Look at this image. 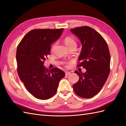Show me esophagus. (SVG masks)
<instances>
[{"label":"esophagus","instance_id":"esophagus-1","mask_svg":"<svg viewBox=\"0 0 126 126\" xmlns=\"http://www.w3.org/2000/svg\"><path fill=\"white\" fill-rule=\"evenodd\" d=\"M71 74V72H68V71H66L65 72V75H69Z\"/></svg>","mask_w":126,"mask_h":126}]
</instances>
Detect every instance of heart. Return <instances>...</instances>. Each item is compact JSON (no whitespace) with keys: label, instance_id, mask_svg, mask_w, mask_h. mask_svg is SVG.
<instances>
[{"label":"heart","instance_id":"1","mask_svg":"<svg viewBox=\"0 0 126 126\" xmlns=\"http://www.w3.org/2000/svg\"><path fill=\"white\" fill-rule=\"evenodd\" d=\"M64 43L66 44V45L67 46L68 48L72 46H77V42L73 38L71 37H66L64 39ZM56 45L55 44L52 47V49H53Z\"/></svg>","mask_w":126,"mask_h":126}]
</instances>
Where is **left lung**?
Here are the masks:
<instances>
[{
	"label": "left lung",
	"mask_w": 126,
	"mask_h": 126,
	"mask_svg": "<svg viewBox=\"0 0 126 126\" xmlns=\"http://www.w3.org/2000/svg\"><path fill=\"white\" fill-rule=\"evenodd\" d=\"M71 31L79 38L82 44L77 67H83L86 69L85 73L75 71L79 76V80L73 85V89L79 96L89 99L99 93L108 77L110 51L104 38L92 28L78 27L71 29Z\"/></svg>",
	"instance_id": "1"
}]
</instances>
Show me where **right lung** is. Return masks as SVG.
<instances>
[{
	"label": "right lung",
	"instance_id": "obj_1",
	"mask_svg": "<svg viewBox=\"0 0 126 126\" xmlns=\"http://www.w3.org/2000/svg\"><path fill=\"white\" fill-rule=\"evenodd\" d=\"M63 29H34L25 35L16 49L17 72L28 92L36 98L46 100L54 95L65 73L55 67L44 66L51 45L60 38Z\"/></svg>",
	"mask_w": 126,
	"mask_h": 126
}]
</instances>
